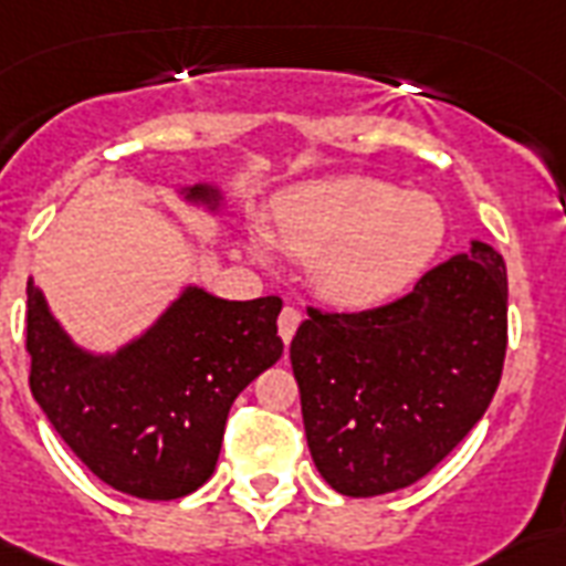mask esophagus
Listing matches in <instances>:
<instances>
[{"label":"esophagus","instance_id":"1","mask_svg":"<svg viewBox=\"0 0 566 566\" xmlns=\"http://www.w3.org/2000/svg\"><path fill=\"white\" fill-rule=\"evenodd\" d=\"M297 324H301V313H297L295 306H283V313H280V318H277V331H280V339H283V343H292Z\"/></svg>","mask_w":566,"mask_h":566}]
</instances>
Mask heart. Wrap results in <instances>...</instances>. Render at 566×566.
I'll return each instance as SVG.
<instances>
[{"label":"heart","instance_id":"heart-1","mask_svg":"<svg viewBox=\"0 0 566 566\" xmlns=\"http://www.w3.org/2000/svg\"><path fill=\"white\" fill-rule=\"evenodd\" d=\"M271 233L310 262V280L336 306H369L410 286L440 251L446 214L428 195L375 177L295 188L271 214Z\"/></svg>","mask_w":566,"mask_h":566}]
</instances>
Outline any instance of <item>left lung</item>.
Wrapping results in <instances>:
<instances>
[{"mask_svg":"<svg viewBox=\"0 0 566 566\" xmlns=\"http://www.w3.org/2000/svg\"><path fill=\"white\" fill-rule=\"evenodd\" d=\"M507 348V271L472 242L363 313L306 306L289 357L315 470L343 496L410 488L475 428Z\"/></svg>","mask_w":566,"mask_h":566,"instance_id":"1","label":"left lung"}]
</instances>
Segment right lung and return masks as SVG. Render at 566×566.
I'll list each match as a JSON object with an SVG mask.
<instances>
[{"label": "right lung", "instance_id": "obj_1", "mask_svg": "<svg viewBox=\"0 0 566 566\" xmlns=\"http://www.w3.org/2000/svg\"><path fill=\"white\" fill-rule=\"evenodd\" d=\"M188 200L218 209V188ZM25 352L34 401L78 461L126 496L168 502L209 481L235 396L283 354L277 295L223 301L188 286L115 354L78 348L29 280Z\"/></svg>", "mask_w": 566, "mask_h": 566}]
</instances>
